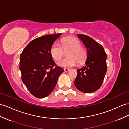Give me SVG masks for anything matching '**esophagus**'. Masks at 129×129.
<instances>
[{"label": "esophagus", "mask_w": 129, "mask_h": 129, "mask_svg": "<svg viewBox=\"0 0 129 129\" xmlns=\"http://www.w3.org/2000/svg\"><path fill=\"white\" fill-rule=\"evenodd\" d=\"M70 70V69H68V68H64V71L65 72H68Z\"/></svg>", "instance_id": "1"}]
</instances>
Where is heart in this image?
Here are the masks:
<instances>
[{
  "label": "heart",
  "instance_id": "b5f03b06",
  "mask_svg": "<svg viewBox=\"0 0 129 129\" xmlns=\"http://www.w3.org/2000/svg\"><path fill=\"white\" fill-rule=\"evenodd\" d=\"M67 53L68 58L63 59L57 62V64L61 67H71L75 66L78 63L81 65L85 62L87 54L86 50L81 46L79 40L73 38H68L63 39L61 45L57 42L53 43L50 50L51 57L56 59H60L64 54Z\"/></svg>",
  "mask_w": 129,
  "mask_h": 129
}]
</instances>
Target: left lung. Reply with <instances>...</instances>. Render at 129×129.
Wrapping results in <instances>:
<instances>
[{
	"instance_id": "left-lung-1",
	"label": "left lung",
	"mask_w": 129,
	"mask_h": 129,
	"mask_svg": "<svg viewBox=\"0 0 129 129\" xmlns=\"http://www.w3.org/2000/svg\"><path fill=\"white\" fill-rule=\"evenodd\" d=\"M87 51L85 65L77 70L74 81L75 87L80 91L90 93L100 88L107 71V54L103 46L91 38L78 34Z\"/></svg>"
}]
</instances>
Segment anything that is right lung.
I'll use <instances>...</instances> for the list:
<instances>
[{"label":"right lung","instance_id":"1","mask_svg":"<svg viewBox=\"0 0 129 129\" xmlns=\"http://www.w3.org/2000/svg\"><path fill=\"white\" fill-rule=\"evenodd\" d=\"M62 33L38 37L28 44L20 55L22 80L32 95L42 99L51 93L63 72L50 53L51 45Z\"/></svg>","mask_w":129,"mask_h":129}]
</instances>
